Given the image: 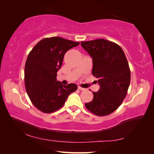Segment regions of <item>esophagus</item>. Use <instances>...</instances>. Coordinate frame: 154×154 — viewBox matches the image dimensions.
<instances>
[{"mask_svg": "<svg viewBox=\"0 0 154 154\" xmlns=\"http://www.w3.org/2000/svg\"><path fill=\"white\" fill-rule=\"evenodd\" d=\"M78 89H79L81 90V91H85V89H84V88L81 87H80V86L78 87Z\"/></svg>", "mask_w": 154, "mask_h": 154, "instance_id": "1", "label": "esophagus"}]
</instances>
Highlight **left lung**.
<instances>
[{"instance_id":"1","label":"left lung","mask_w":154,"mask_h":154,"mask_svg":"<svg viewBox=\"0 0 154 154\" xmlns=\"http://www.w3.org/2000/svg\"><path fill=\"white\" fill-rule=\"evenodd\" d=\"M81 44L93 58L92 73L100 85L85 107L97 116L109 115L122 104L130 85L131 75L126 55L120 45L104 39Z\"/></svg>"}]
</instances>
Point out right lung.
Masks as SVG:
<instances>
[{"label": "right lung", "instance_id": "obj_1", "mask_svg": "<svg viewBox=\"0 0 154 154\" xmlns=\"http://www.w3.org/2000/svg\"><path fill=\"white\" fill-rule=\"evenodd\" d=\"M79 44L61 37L46 38L29 53L24 69L25 87L32 104L42 112L61 109L68 96L77 89L76 84L63 85L56 77L65 54Z\"/></svg>", "mask_w": 154, "mask_h": 154}]
</instances>
